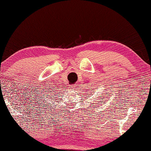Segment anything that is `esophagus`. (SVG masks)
Segmentation results:
<instances>
[{
  "label": "esophagus",
  "mask_w": 151,
  "mask_h": 151,
  "mask_svg": "<svg viewBox=\"0 0 151 151\" xmlns=\"http://www.w3.org/2000/svg\"><path fill=\"white\" fill-rule=\"evenodd\" d=\"M70 88L71 90H76V89L77 88V86H76V85H73V86H70Z\"/></svg>",
  "instance_id": "1"
}]
</instances>
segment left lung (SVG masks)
<instances>
[{
  "instance_id": "obj_1",
  "label": "left lung",
  "mask_w": 151,
  "mask_h": 151,
  "mask_svg": "<svg viewBox=\"0 0 151 151\" xmlns=\"http://www.w3.org/2000/svg\"><path fill=\"white\" fill-rule=\"evenodd\" d=\"M102 99H103V98H102Z\"/></svg>"
}]
</instances>
